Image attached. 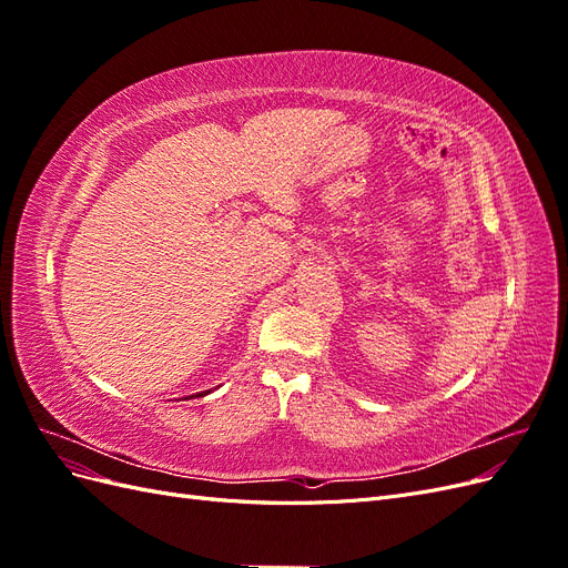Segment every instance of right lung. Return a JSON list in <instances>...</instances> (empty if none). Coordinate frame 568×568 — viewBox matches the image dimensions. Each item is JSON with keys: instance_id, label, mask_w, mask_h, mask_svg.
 Listing matches in <instances>:
<instances>
[{"instance_id": "right-lung-1", "label": "right lung", "mask_w": 568, "mask_h": 568, "mask_svg": "<svg viewBox=\"0 0 568 568\" xmlns=\"http://www.w3.org/2000/svg\"><path fill=\"white\" fill-rule=\"evenodd\" d=\"M205 393H211V390H203V393H199V395H205Z\"/></svg>"}]
</instances>
